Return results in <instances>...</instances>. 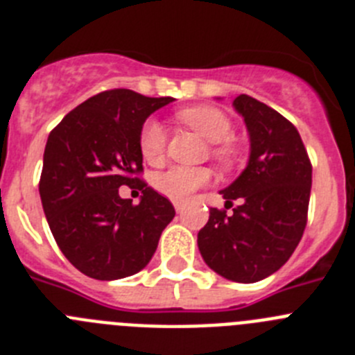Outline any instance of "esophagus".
I'll use <instances>...</instances> for the list:
<instances>
[{
  "instance_id": "34e87169",
  "label": "esophagus",
  "mask_w": 355,
  "mask_h": 355,
  "mask_svg": "<svg viewBox=\"0 0 355 355\" xmlns=\"http://www.w3.org/2000/svg\"><path fill=\"white\" fill-rule=\"evenodd\" d=\"M174 208H175V211H178V213L183 211V208H184L183 200H174Z\"/></svg>"
}]
</instances>
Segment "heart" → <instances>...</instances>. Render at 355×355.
I'll return each instance as SVG.
<instances>
[{"label": "heart", "instance_id": "1", "mask_svg": "<svg viewBox=\"0 0 355 355\" xmlns=\"http://www.w3.org/2000/svg\"><path fill=\"white\" fill-rule=\"evenodd\" d=\"M181 121L200 133L206 140L216 144L215 156L222 163H233L236 159V149L229 142L233 135V124L222 110L215 106H190L181 110ZM165 130L156 119H147L142 124L139 135V147L147 162H158L165 153ZM211 180V172L200 167H172L168 171L156 175L155 184L159 192L165 193L171 199H184L193 190L205 187Z\"/></svg>", "mask_w": 355, "mask_h": 355}]
</instances>
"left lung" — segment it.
I'll use <instances>...</instances> for the list:
<instances>
[{"instance_id":"obj_1","label":"left lung","mask_w":355,"mask_h":355,"mask_svg":"<svg viewBox=\"0 0 355 355\" xmlns=\"http://www.w3.org/2000/svg\"><path fill=\"white\" fill-rule=\"evenodd\" d=\"M250 140L247 167L220 190L225 215L209 209L197 234L206 265L234 283H258L277 272L299 245L307 222L311 162L297 128L274 108L240 94L233 101Z\"/></svg>"}]
</instances>
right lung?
<instances>
[{
	"instance_id": "obj_1",
	"label": "right lung",
	"mask_w": 355,
	"mask_h": 355,
	"mask_svg": "<svg viewBox=\"0 0 355 355\" xmlns=\"http://www.w3.org/2000/svg\"><path fill=\"white\" fill-rule=\"evenodd\" d=\"M172 97L106 90L71 110L49 133L39 192L49 229L65 258L81 274L115 281L150 261L175 211L147 187L139 135L142 124ZM122 184L143 192L122 200Z\"/></svg>"
}]
</instances>
